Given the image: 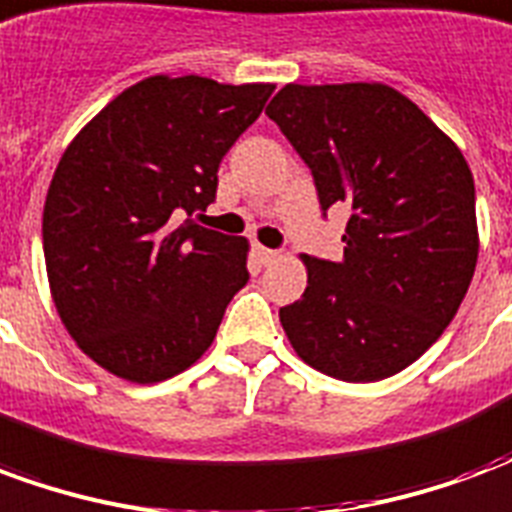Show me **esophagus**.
<instances>
[{"mask_svg": "<svg viewBox=\"0 0 512 512\" xmlns=\"http://www.w3.org/2000/svg\"><path fill=\"white\" fill-rule=\"evenodd\" d=\"M255 255H257V260L263 263V266H268V263H277L279 260V252H274V249H266V246H255Z\"/></svg>", "mask_w": 512, "mask_h": 512, "instance_id": "obj_1", "label": "esophagus"}]
</instances>
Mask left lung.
<instances>
[{
	"label": "left lung",
	"instance_id": "obj_1",
	"mask_svg": "<svg viewBox=\"0 0 512 512\" xmlns=\"http://www.w3.org/2000/svg\"><path fill=\"white\" fill-rule=\"evenodd\" d=\"M266 115L315 175L323 211L351 208L343 260L301 255L307 290L279 310L293 351L348 384L414 365L450 326L480 252L461 147L381 82L285 84Z\"/></svg>",
	"mask_w": 512,
	"mask_h": 512
}]
</instances>
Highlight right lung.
<instances>
[{"label":"right lung","instance_id":"add662e5","mask_svg":"<svg viewBox=\"0 0 512 512\" xmlns=\"http://www.w3.org/2000/svg\"><path fill=\"white\" fill-rule=\"evenodd\" d=\"M274 87L147 76L65 147L43 205L46 274L62 326L106 373L158 384L211 348L249 241L191 213Z\"/></svg>","mask_w":512,"mask_h":512}]
</instances>
